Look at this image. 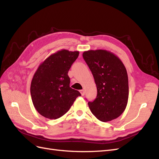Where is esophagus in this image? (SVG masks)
Returning a JSON list of instances; mask_svg holds the SVG:
<instances>
[{"label": "esophagus", "mask_w": 159, "mask_h": 159, "mask_svg": "<svg viewBox=\"0 0 159 159\" xmlns=\"http://www.w3.org/2000/svg\"><path fill=\"white\" fill-rule=\"evenodd\" d=\"M80 91V93H81V95H82V96H84L85 95V91L84 89H81Z\"/></svg>", "instance_id": "esophagus-1"}]
</instances>
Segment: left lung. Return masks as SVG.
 I'll return each mask as SVG.
<instances>
[{"label":"left lung","mask_w":159,"mask_h":159,"mask_svg":"<svg viewBox=\"0 0 159 159\" xmlns=\"http://www.w3.org/2000/svg\"><path fill=\"white\" fill-rule=\"evenodd\" d=\"M97 85L98 94L88 105L95 117L103 122L117 118L125 111L129 98L127 70L113 53L104 50L83 53Z\"/></svg>","instance_id":"obj_1"}]
</instances>
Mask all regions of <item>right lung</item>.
I'll use <instances>...</instances> for the list:
<instances>
[{
    "mask_svg": "<svg viewBox=\"0 0 159 159\" xmlns=\"http://www.w3.org/2000/svg\"><path fill=\"white\" fill-rule=\"evenodd\" d=\"M78 56V51L57 52L43 61L34 75L30 85L32 103L44 117L56 119L63 116L81 95L70 87L68 75Z\"/></svg>",
    "mask_w": 159,
    "mask_h": 159,
    "instance_id": "add662e5",
    "label": "right lung"
}]
</instances>
